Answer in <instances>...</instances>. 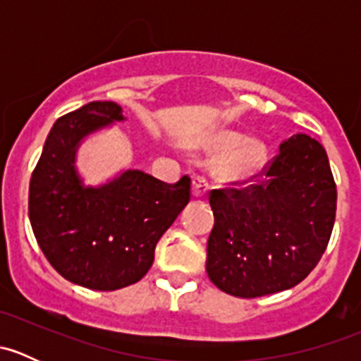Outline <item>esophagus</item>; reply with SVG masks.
Listing matches in <instances>:
<instances>
[{
  "label": "esophagus",
  "mask_w": 361,
  "mask_h": 361,
  "mask_svg": "<svg viewBox=\"0 0 361 361\" xmlns=\"http://www.w3.org/2000/svg\"><path fill=\"white\" fill-rule=\"evenodd\" d=\"M207 188H209V185H207V181L204 180L202 176H195L194 180H192V195H194V197H204V195L207 194Z\"/></svg>",
  "instance_id": "34e87169"
}]
</instances>
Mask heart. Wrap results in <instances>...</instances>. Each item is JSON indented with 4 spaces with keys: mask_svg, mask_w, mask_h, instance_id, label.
Masks as SVG:
<instances>
[{
    "mask_svg": "<svg viewBox=\"0 0 361 361\" xmlns=\"http://www.w3.org/2000/svg\"><path fill=\"white\" fill-rule=\"evenodd\" d=\"M206 154L224 157L214 166V176L221 183H248L257 180L269 162V148L264 141L251 140L238 130H218L204 145Z\"/></svg>",
    "mask_w": 361,
    "mask_h": 361,
    "instance_id": "obj_1",
    "label": "heart"
}]
</instances>
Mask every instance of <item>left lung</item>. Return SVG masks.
I'll use <instances>...</instances> for the list:
<instances>
[{"mask_svg": "<svg viewBox=\"0 0 361 361\" xmlns=\"http://www.w3.org/2000/svg\"><path fill=\"white\" fill-rule=\"evenodd\" d=\"M257 185L211 190L206 271L221 292L255 298L293 288L318 265L336 221L329 157L307 134L279 145Z\"/></svg>", "mask_w": 361, "mask_h": 361, "instance_id": "obj_1", "label": "left lung"}]
</instances>
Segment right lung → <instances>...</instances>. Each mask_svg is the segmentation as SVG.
<instances>
[{"instance_id": "add662e5", "label": "right lung", "mask_w": 361, "mask_h": 361, "mask_svg": "<svg viewBox=\"0 0 361 361\" xmlns=\"http://www.w3.org/2000/svg\"><path fill=\"white\" fill-rule=\"evenodd\" d=\"M123 120L113 101L61 116L29 183V220L47 260L64 279L99 292L140 281L159 239L190 201L188 176L167 185L126 169L97 187L83 183L75 166L82 141Z\"/></svg>"}]
</instances>
